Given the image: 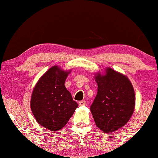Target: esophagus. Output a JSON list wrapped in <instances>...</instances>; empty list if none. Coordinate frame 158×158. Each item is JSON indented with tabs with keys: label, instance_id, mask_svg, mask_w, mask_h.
Returning a JSON list of instances; mask_svg holds the SVG:
<instances>
[{
	"label": "esophagus",
	"instance_id": "esophagus-1",
	"mask_svg": "<svg viewBox=\"0 0 158 158\" xmlns=\"http://www.w3.org/2000/svg\"><path fill=\"white\" fill-rule=\"evenodd\" d=\"M85 105H86V102H85V100H81V101L79 102V106H85Z\"/></svg>",
	"mask_w": 158,
	"mask_h": 158
}]
</instances>
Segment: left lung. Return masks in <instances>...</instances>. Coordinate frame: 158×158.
<instances>
[{
  "label": "left lung",
  "instance_id": "obj_1",
  "mask_svg": "<svg viewBox=\"0 0 158 158\" xmlns=\"http://www.w3.org/2000/svg\"><path fill=\"white\" fill-rule=\"evenodd\" d=\"M98 93L90 106L97 127L104 132H114L127 123L135 110V95L132 83L121 73L107 68L105 74L95 75Z\"/></svg>",
  "mask_w": 158,
  "mask_h": 158
}]
</instances>
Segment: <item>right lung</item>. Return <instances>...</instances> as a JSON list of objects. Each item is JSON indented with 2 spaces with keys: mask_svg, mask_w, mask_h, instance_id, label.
<instances>
[{
  "mask_svg": "<svg viewBox=\"0 0 158 158\" xmlns=\"http://www.w3.org/2000/svg\"><path fill=\"white\" fill-rule=\"evenodd\" d=\"M69 71L53 66L37 82L31 99V108L38 123L52 132L65 126L78 104L65 86Z\"/></svg>",
  "mask_w": 158,
  "mask_h": 158,
  "instance_id": "add662e5",
  "label": "right lung"
}]
</instances>
